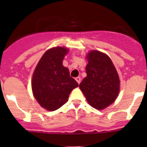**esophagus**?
I'll return each instance as SVG.
<instances>
[{"mask_svg":"<svg viewBox=\"0 0 147 147\" xmlns=\"http://www.w3.org/2000/svg\"><path fill=\"white\" fill-rule=\"evenodd\" d=\"M75 80L78 82V84H80V82H81V78H80V77H78V78H75Z\"/></svg>","mask_w":147,"mask_h":147,"instance_id":"esophagus-1","label":"esophagus"}]
</instances>
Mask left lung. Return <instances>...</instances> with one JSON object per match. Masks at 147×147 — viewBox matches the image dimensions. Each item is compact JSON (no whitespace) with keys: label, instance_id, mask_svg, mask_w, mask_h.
<instances>
[{"label":"left lung","instance_id":"left-lung-1","mask_svg":"<svg viewBox=\"0 0 147 147\" xmlns=\"http://www.w3.org/2000/svg\"><path fill=\"white\" fill-rule=\"evenodd\" d=\"M87 77L80 88L92 107L103 109L115 102L119 92V79L111 59L106 54L92 50L87 56Z\"/></svg>","mask_w":147,"mask_h":147}]
</instances>
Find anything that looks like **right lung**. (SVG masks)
<instances>
[{"label": "right lung", "instance_id": "right-lung-1", "mask_svg": "<svg viewBox=\"0 0 147 147\" xmlns=\"http://www.w3.org/2000/svg\"><path fill=\"white\" fill-rule=\"evenodd\" d=\"M68 50L65 47H53L47 50L37 65L32 79L34 97L41 107L49 111L61 107L68 100L71 91L78 83L63 65Z\"/></svg>", "mask_w": 147, "mask_h": 147}]
</instances>
